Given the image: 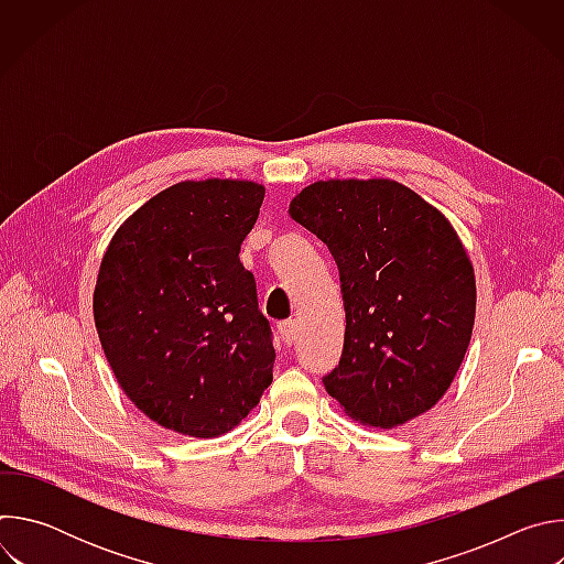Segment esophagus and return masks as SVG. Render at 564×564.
<instances>
[{
    "instance_id": "1",
    "label": "esophagus",
    "mask_w": 564,
    "mask_h": 564,
    "mask_svg": "<svg viewBox=\"0 0 564 564\" xmlns=\"http://www.w3.org/2000/svg\"><path fill=\"white\" fill-rule=\"evenodd\" d=\"M279 333H281V339L288 346H292L296 341V337H299V324H296L294 318H288V321H283V324H279Z\"/></svg>"
}]
</instances>
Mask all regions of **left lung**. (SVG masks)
<instances>
[{"instance_id":"8db88e82","label":"left lung","mask_w":564,"mask_h":564,"mask_svg":"<svg viewBox=\"0 0 564 564\" xmlns=\"http://www.w3.org/2000/svg\"><path fill=\"white\" fill-rule=\"evenodd\" d=\"M290 216L339 268L346 337L324 386L344 411L394 429L431 411L459 370L475 321V274L442 212L388 178L318 181Z\"/></svg>"}]
</instances>
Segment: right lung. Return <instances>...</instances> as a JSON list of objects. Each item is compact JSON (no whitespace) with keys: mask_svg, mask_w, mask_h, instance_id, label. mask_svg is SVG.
<instances>
[{"mask_svg":"<svg viewBox=\"0 0 564 564\" xmlns=\"http://www.w3.org/2000/svg\"><path fill=\"white\" fill-rule=\"evenodd\" d=\"M263 196L250 181L172 185L120 225L102 257L100 344L124 394L163 429L218 437L272 383V328L238 259Z\"/></svg>","mask_w":564,"mask_h":564,"instance_id":"add662e5","label":"right lung"}]
</instances>
